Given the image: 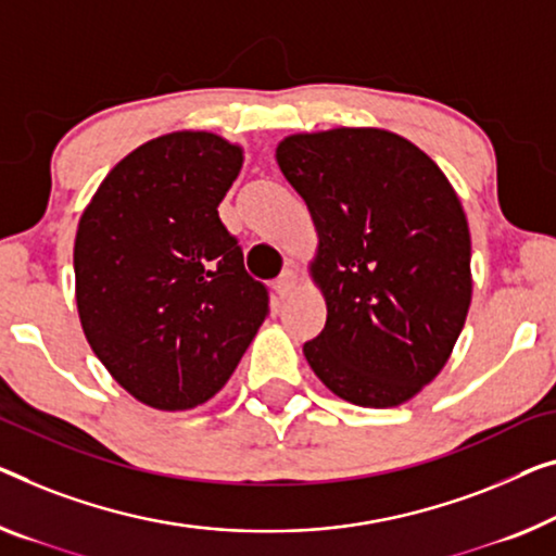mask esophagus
<instances>
[{"label":"esophagus","instance_id":"34e87169","mask_svg":"<svg viewBox=\"0 0 556 556\" xmlns=\"http://www.w3.org/2000/svg\"><path fill=\"white\" fill-rule=\"evenodd\" d=\"M296 289V275L292 269L281 271V277L275 281V294L279 296V300H287V296H292Z\"/></svg>","mask_w":556,"mask_h":556}]
</instances>
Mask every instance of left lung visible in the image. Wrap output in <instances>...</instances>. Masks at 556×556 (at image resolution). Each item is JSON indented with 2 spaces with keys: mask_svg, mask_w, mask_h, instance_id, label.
I'll return each instance as SVG.
<instances>
[{
  "mask_svg": "<svg viewBox=\"0 0 556 556\" xmlns=\"http://www.w3.org/2000/svg\"><path fill=\"white\" fill-rule=\"evenodd\" d=\"M277 164L312 214L327 325L304 344L339 400L400 407L450 362L471 304L467 214L432 156L382 127L296 131Z\"/></svg>",
  "mask_w": 556,
  "mask_h": 556,
  "instance_id": "8db88e82",
  "label": "left lung"
}]
</instances>
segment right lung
Here are the masks:
<instances>
[{
    "label": "right lung",
    "instance_id": "obj_1",
    "mask_svg": "<svg viewBox=\"0 0 556 556\" xmlns=\"http://www.w3.org/2000/svg\"><path fill=\"white\" fill-rule=\"evenodd\" d=\"M242 164V144L214 131H169L114 164L79 217L81 331L114 382L152 409L212 400L269 314L217 212Z\"/></svg>",
    "mask_w": 556,
    "mask_h": 556
}]
</instances>
